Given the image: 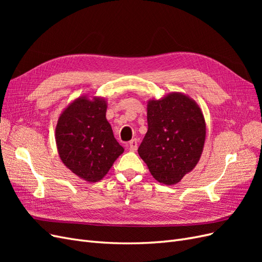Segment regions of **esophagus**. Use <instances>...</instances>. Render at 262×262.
<instances>
[{"instance_id":"esophagus-1","label":"esophagus","mask_w":262,"mask_h":262,"mask_svg":"<svg viewBox=\"0 0 262 262\" xmlns=\"http://www.w3.org/2000/svg\"><path fill=\"white\" fill-rule=\"evenodd\" d=\"M128 148L130 150H132V152H136L137 148H138V141H137V139H133V140H131L129 142V143H128Z\"/></svg>"}]
</instances>
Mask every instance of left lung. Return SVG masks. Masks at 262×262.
Masks as SVG:
<instances>
[{
    "mask_svg": "<svg viewBox=\"0 0 262 262\" xmlns=\"http://www.w3.org/2000/svg\"><path fill=\"white\" fill-rule=\"evenodd\" d=\"M147 124L139 155L158 182L176 185L200 161L207 136L202 110L188 95L172 92L147 101Z\"/></svg>",
    "mask_w": 262,
    "mask_h": 262,
    "instance_id": "1",
    "label": "left lung"
}]
</instances>
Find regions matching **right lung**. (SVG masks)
<instances>
[{"instance_id":"add662e5","label":"right lung","mask_w":262,"mask_h":262,"mask_svg":"<svg viewBox=\"0 0 262 262\" xmlns=\"http://www.w3.org/2000/svg\"><path fill=\"white\" fill-rule=\"evenodd\" d=\"M107 100L82 95L64 108L55 126L62 163L87 182L104 178L124 149L106 119Z\"/></svg>"}]
</instances>
